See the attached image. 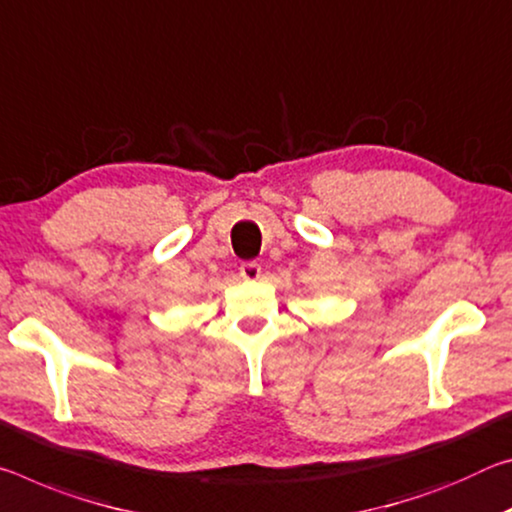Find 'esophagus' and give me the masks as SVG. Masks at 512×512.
<instances>
[{
  "label": "esophagus",
  "mask_w": 512,
  "mask_h": 512,
  "mask_svg": "<svg viewBox=\"0 0 512 512\" xmlns=\"http://www.w3.org/2000/svg\"><path fill=\"white\" fill-rule=\"evenodd\" d=\"M240 276L245 281H256L258 276H261V265L254 263V261H245L240 265Z\"/></svg>",
  "instance_id": "1"
}]
</instances>
